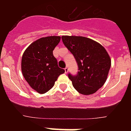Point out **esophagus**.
<instances>
[{
	"label": "esophagus",
	"mask_w": 131,
	"mask_h": 131,
	"mask_svg": "<svg viewBox=\"0 0 131 131\" xmlns=\"http://www.w3.org/2000/svg\"><path fill=\"white\" fill-rule=\"evenodd\" d=\"M64 71H65V73H68V71H69V69H68V67H67L64 68Z\"/></svg>",
	"instance_id": "1"
}]
</instances>
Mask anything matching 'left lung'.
Listing matches in <instances>:
<instances>
[{"instance_id": "1", "label": "left lung", "mask_w": 131, "mask_h": 131, "mask_svg": "<svg viewBox=\"0 0 131 131\" xmlns=\"http://www.w3.org/2000/svg\"><path fill=\"white\" fill-rule=\"evenodd\" d=\"M62 40L78 64V73H68L75 89L86 95L96 92L105 84L111 67V59L105 49L84 37L62 36Z\"/></svg>"}]
</instances>
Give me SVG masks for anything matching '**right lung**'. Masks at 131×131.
<instances>
[{"instance_id":"obj_1","label":"right lung","mask_w":131,"mask_h":131,"mask_svg":"<svg viewBox=\"0 0 131 131\" xmlns=\"http://www.w3.org/2000/svg\"><path fill=\"white\" fill-rule=\"evenodd\" d=\"M60 37L41 38L30 45L21 58V71L30 87L40 94L49 91L64 70L58 65L53 50Z\"/></svg>"}]
</instances>
